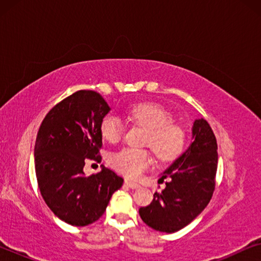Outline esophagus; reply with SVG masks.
<instances>
[{"instance_id":"34e87169","label":"esophagus","mask_w":261,"mask_h":261,"mask_svg":"<svg viewBox=\"0 0 261 261\" xmlns=\"http://www.w3.org/2000/svg\"><path fill=\"white\" fill-rule=\"evenodd\" d=\"M125 185L126 187H129L130 189H134V190H137V189H140V185L137 184L135 182H131V180H125Z\"/></svg>"}]
</instances>
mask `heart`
<instances>
[{
  "label": "heart",
  "mask_w": 261,
  "mask_h": 261,
  "mask_svg": "<svg viewBox=\"0 0 261 261\" xmlns=\"http://www.w3.org/2000/svg\"><path fill=\"white\" fill-rule=\"evenodd\" d=\"M130 120L147 130L144 145L151 147L159 160L173 161L183 153L187 145V131L173 121V115L152 102L138 103L129 113ZM100 132L109 143H118L124 136L125 125L120 117L107 114L100 124ZM109 165L129 178H137L153 163L151 152L145 148L124 147L109 155Z\"/></svg>",
  "instance_id": "obj_1"
}]
</instances>
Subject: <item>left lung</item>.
<instances>
[{
  "label": "left lung",
  "mask_w": 261,
  "mask_h": 261,
  "mask_svg": "<svg viewBox=\"0 0 261 261\" xmlns=\"http://www.w3.org/2000/svg\"><path fill=\"white\" fill-rule=\"evenodd\" d=\"M190 147L159 179L170 177L161 193H154L148 206L140 207L141 220L162 232H175L191 222L208 205L215 189L218 144L204 118L196 120Z\"/></svg>",
  "instance_id": "left-lung-1"
}]
</instances>
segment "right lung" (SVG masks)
<instances>
[{
	"instance_id": "1",
	"label": "right lung",
	"mask_w": 261,
	"mask_h": 261,
	"mask_svg": "<svg viewBox=\"0 0 261 261\" xmlns=\"http://www.w3.org/2000/svg\"><path fill=\"white\" fill-rule=\"evenodd\" d=\"M109 110L100 93L81 90L56 103L39 127L34 146L38 187L53 213L71 226L95 222L123 184L103 166L95 175L83 171L85 161L101 162L100 124Z\"/></svg>"
}]
</instances>
